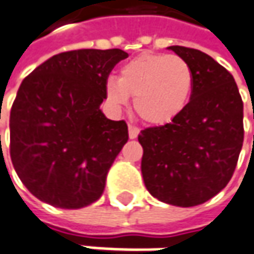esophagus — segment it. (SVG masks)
<instances>
[{
  "instance_id": "1",
  "label": "esophagus",
  "mask_w": 254,
  "mask_h": 254,
  "mask_svg": "<svg viewBox=\"0 0 254 254\" xmlns=\"http://www.w3.org/2000/svg\"><path fill=\"white\" fill-rule=\"evenodd\" d=\"M127 129H129V139H136L139 134V127H134V125H129Z\"/></svg>"
}]
</instances>
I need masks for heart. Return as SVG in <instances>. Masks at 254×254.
I'll use <instances>...</instances> for the list:
<instances>
[{"label":"heart","instance_id":"b5f03b06","mask_svg":"<svg viewBox=\"0 0 254 254\" xmlns=\"http://www.w3.org/2000/svg\"><path fill=\"white\" fill-rule=\"evenodd\" d=\"M193 89V72L178 55L141 54L122 65L120 77L105 80V94L117 108L134 96L141 120L163 125L185 108Z\"/></svg>","mask_w":254,"mask_h":254}]
</instances>
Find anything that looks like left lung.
I'll use <instances>...</instances> for the list:
<instances>
[{
    "mask_svg": "<svg viewBox=\"0 0 254 254\" xmlns=\"http://www.w3.org/2000/svg\"><path fill=\"white\" fill-rule=\"evenodd\" d=\"M168 50L192 68V94L170 124L140 132L141 175L156 199L192 207L232 178L243 143V103L234 76L210 55L182 46Z\"/></svg>",
    "mask_w": 254,
    "mask_h": 254,
    "instance_id": "8db88e82",
    "label": "left lung"
}]
</instances>
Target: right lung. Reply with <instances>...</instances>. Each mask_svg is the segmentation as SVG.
<instances>
[{
	"label": "right lung",
	"instance_id": "right-lung-1",
	"mask_svg": "<svg viewBox=\"0 0 254 254\" xmlns=\"http://www.w3.org/2000/svg\"><path fill=\"white\" fill-rule=\"evenodd\" d=\"M127 53L75 50L57 54L23 79L11 108V160L37 199L82 208L100 199L127 141L125 121L100 110L105 80Z\"/></svg>",
	"mask_w": 254,
	"mask_h": 254
}]
</instances>
